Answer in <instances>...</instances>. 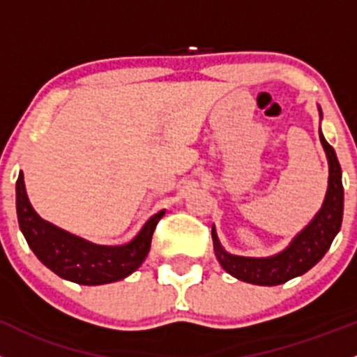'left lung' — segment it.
<instances>
[{"mask_svg":"<svg viewBox=\"0 0 357 357\" xmlns=\"http://www.w3.org/2000/svg\"><path fill=\"white\" fill-rule=\"evenodd\" d=\"M321 115V108H319ZM319 139L326 151L328 165H330V178L324 202L316 216L302 231L293 237L289 245L281 252L266 258H249V256L230 255L223 249L218 241V235L213 227L214 252L218 261L225 271L235 279L258 286H278L293 278L305 274L310 271L330 249L335 235L342 227L344 216V186H342V169L338 164L337 153L330 146L319 130Z\"/></svg>","mask_w":357,"mask_h":357,"instance_id":"1","label":"left lung"}]
</instances>
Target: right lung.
<instances>
[{
  "instance_id": "1",
  "label": "right lung",
  "mask_w": 357,
  "mask_h": 357,
  "mask_svg": "<svg viewBox=\"0 0 357 357\" xmlns=\"http://www.w3.org/2000/svg\"><path fill=\"white\" fill-rule=\"evenodd\" d=\"M15 193L19 227L38 259L59 278L85 286L108 284L137 271L150 251L155 227L165 214V211L153 214L127 244L99 245L38 216L27 199L22 172L17 179Z\"/></svg>"
}]
</instances>
